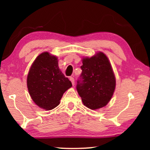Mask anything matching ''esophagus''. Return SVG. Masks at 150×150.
Returning a JSON list of instances; mask_svg holds the SVG:
<instances>
[{"instance_id": "1", "label": "esophagus", "mask_w": 150, "mask_h": 150, "mask_svg": "<svg viewBox=\"0 0 150 150\" xmlns=\"http://www.w3.org/2000/svg\"><path fill=\"white\" fill-rule=\"evenodd\" d=\"M69 81L71 82V84H72L73 86L74 85V79L73 77H69Z\"/></svg>"}]
</instances>
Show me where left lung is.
Segmentation results:
<instances>
[{
    "instance_id": "obj_1",
    "label": "left lung",
    "mask_w": 150,
    "mask_h": 150,
    "mask_svg": "<svg viewBox=\"0 0 150 150\" xmlns=\"http://www.w3.org/2000/svg\"><path fill=\"white\" fill-rule=\"evenodd\" d=\"M76 89L83 103L91 110L105 106L113 95L116 81L107 57L100 52L83 59Z\"/></svg>"
}]
</instances>
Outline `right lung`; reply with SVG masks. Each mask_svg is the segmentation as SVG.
Here are the masks:
<instances>
[{
	"instance_id": "add662e5",
	"label": "right lung",
	"mask_w": 150,
	"mask_h": 150,
	"mask_svg": "<svg viewBox=\"0 0 150 150\" xmlns=\"http://www.w3.org/2000/svg\"><path fill=\"white\" fill-rule=\"evenodd\" d=\"M71 86L59 69L57 57L48 52L37 57L28 71V92L35 103L43 109L57 107L63 93Z\"/></svg>"
}]
</instances>
